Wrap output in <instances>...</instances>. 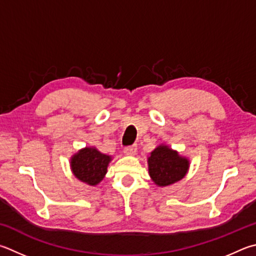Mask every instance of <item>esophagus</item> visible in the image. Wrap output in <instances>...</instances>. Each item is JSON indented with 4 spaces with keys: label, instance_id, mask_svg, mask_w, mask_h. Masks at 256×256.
Segmentation results:
<instances>
[{
    "label": "esophagus",
    "instance_id": "obj_1",
    "mask_svg": "<svg viewBox=\"0 0 256 256\" xmlns=\"http://www.w3.org/2000/svg\"><path fill=\"white\" fill-rule=\"evenodd\" d=\"M136 150H138L136 146V144H133V146H130L125 148H124V153L126 156H134L136 153Z\"/></svg>",
    "mask_w": 256,
    "mask_h": 256
}]
</instances>
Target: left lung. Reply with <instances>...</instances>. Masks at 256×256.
<instances>
[{"instance_id": "1", "label": "left lung", "mask_w": 256, "mask_h": 256, "mask_svg": "<svg viewBox=\"0 0 256 256\" xmlns=\"http://www.w3.org/2000/svg\"><path fill=\"white\" fill-rule=\"evenodd\" d=\"M148 166L153 182L159 187H166L184 178L189 169V160L161 144L148 158Z\"/></svg>"}]
</instances>
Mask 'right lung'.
I'll return each mask as SVG.
<instances>
[{"mask_svg": "<svg viewBox=\"0 0 256 256\" xmlns=\"http://www.w3.org/2000/svg\"><path fill=\"white\" fill-rule=\"evenodd\" d=\"M112 156L100 152L96 148H85L72 156L70 166L78 180L90 186L98 184L108 172Z\"/></svg>", "mask_w": 256, "mask_h": 256, "instance_id": "obj_1", "label": "right lung"}]
</instances>
